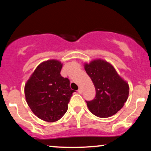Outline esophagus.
<instances>
[{"instance_id":"34e87169","label":"esophagus","mask_w":151,"mask_h":151,"mask_svg":"<svg viewBox=\"0 0 151 151\" xmlns=\"http://www.w3.org/2000/svg\"><path fill=\"white\" fill-rule=\"evenodd\" d=\"M78 92L80 94H82V92H83V91H82V89L81 88H78Z\"/></svg>"}]
</instances>
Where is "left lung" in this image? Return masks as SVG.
<instances>
[{
  "mask_svg": "<svg viewBox=\"0 0 151 151\" xmlns=\"http://www.w3.org/2000/svg\"><path fill=\"white\" fill-rule=\"evenodd\" d=\"M96 91L91 101H86L89 111L96 116L106 118L116 114L127 102L129 86L111 63L104 60H93L84 64Z\"/></svg>",
  "mask_w": 151,
  "mask_h": 151,
  "instance_id": "8db88e82",
  "label": "left lung"
}]
</instances>
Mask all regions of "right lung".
I'll use <instances>...</instances> for the list:
<instances>
[{
	"label": "right lung",
	"mask_w": 151,
	"mask_h": 151,
	"mask_svg": "<svg viewBox=\"0 0 151 151\" xmlns=\"http://www.w3.org/2000/svg\"><path fill=\"white\" fill-rule=\"evenodd\" d=\"M62 67L58 60L42 62L24 85L28 106L38 118L48 122L59 120L65 114L75 91L70 88L69 80L60 75Z\"/></svg>",
	"instance_id": "add662e5"
}]
</instances>
